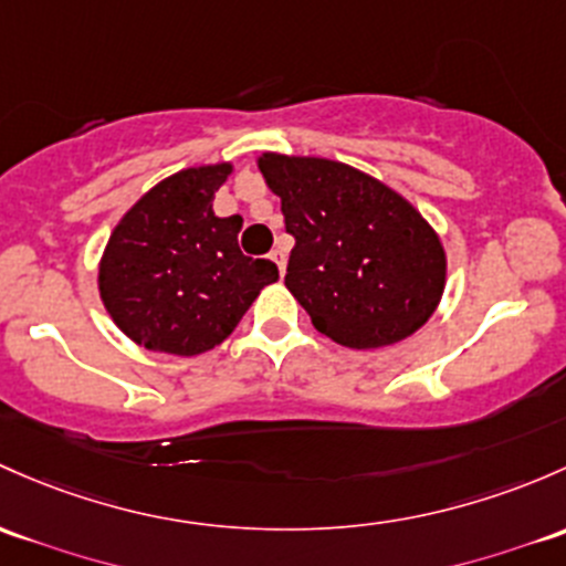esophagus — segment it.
Returning a JSON list of instances; mask_svg holds the SVG:
<instances>
[{
	"label": "esophagus",
	"instance_id": "1",
	"mask_svg": "<svg viewBox=\"0 0 566 566\" xmlns=\"http://www.w3.org/2000/svg\"><path fill=\"white\" fill-rule=\"evenodd\" d=\"M271 260H273V263H276L279 273H284V268H287V254H284V249H273Z\"/></svg>",
	"mask_w": 566,
	"mask_h": 566
}]
</instances>
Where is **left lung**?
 <instances>
[{"mask_svg":"<svg viewBox=\"0 0 566 566\" xmlns=\"http://www.w3.org/2000/svg\"><path fill=\"white\" fill-rule=\"evenodd\" d=\"M258 165L295 238L284 284L314 328L342 347L374 349L431 317L444 249L401 195L331 159L263 154Z\"/></svg>","mask_w":566,"mask_h":566,"instance_id":"left-lung-1","label":"left lung"}]
</instances>
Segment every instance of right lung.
I'll use <instances>...</instances> for the list:
<instances>
[{"label": "right lung", "instance_id": "add662e5", "mask_svg": "<svg viewBox=\"0 0 566 566\" xmlns=\"http://www.w3.org/2000/svg\"><path fill=\"white\" fill-rule=\"evenodd\" d=\"M230 170L208 165L165 178L113 230L99 295L113 323L146 349L181 358L213 349L279 279L271 260L241 252V217L213 213Z\"/></svg>", "mask_w": 566, "mask_h": 566}]
</instances>
